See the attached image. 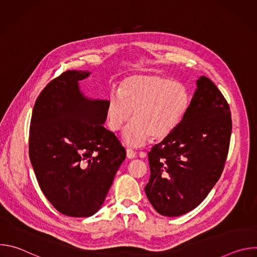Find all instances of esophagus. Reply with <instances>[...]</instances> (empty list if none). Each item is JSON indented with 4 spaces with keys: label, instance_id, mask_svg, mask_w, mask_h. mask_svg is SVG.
<instances>
[{
    "label": "esophagus",
    "instance_id": "esophagus-1",
    "mask_svg": "<svg viewBox=\"0 0 257 257\" xmlns=\"http://www.w3.org/2000/svg\"><path fill=\"white\" fill-rule=\"evenodd\" d=\"M127 158L128 159H135L136 158V152H134L132 149H127Z\"/></svg>",
    "mask_w": 257,
    "mask_h": 257
}]
</instances>
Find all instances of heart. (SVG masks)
Masks as SVG:
<instances>
[{
    "mask_svg": "<svg viewBox=\"0 0 257 257\" xmlns=\"http://www.w3.org/2000/svg\"><path fill=\"white\" fill-rule=\"evenodd\" d=\"M190 105L186 86L160 74H135L125 78L121 91L109 93L106 105L107 126L124 132L125 142L141 146L151 138L162 141L172 135L184 119Z\"/></svg>",
    "mask_w": 257,
    "mask_h": 257,
    "instance_id": "obj_1",
    "label": "heart"
}]
</instances>
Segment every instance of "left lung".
Instances as JSON below:
<instances>
[{
	"label": "left lung",
	"mask_w": 257,
	"mask_h": 257,
	"mask_svg": "<svg viewBox=\"0 0 257 257\" xmlns=\"http://www.w3.org/2000/svg\"><path fill=\"white\" fill-rule=\"evenodd\" d=\"M176 131L149 155L151 179L144 190L162 215L178 216L197 205L221 177L230 148V106L216 85L201 76Z\"/></svg>",
	"instance_id": "left-lung-1"
}]
</instances>
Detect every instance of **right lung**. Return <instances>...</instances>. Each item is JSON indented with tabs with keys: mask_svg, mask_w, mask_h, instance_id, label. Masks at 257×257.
<instances>
[{
	"mask_svg": "<svg viewBox=\"0 0 257 257\" xmlns=\"http://www.w3.org/2000/svg\"><path fill=\"white\" fill-rule=\"evenodd\" d=\"M88 72L68 70L36 98L29 128V158L39 185L61 213L90 216L101 206L126 158L102 124L107 100H90L78 81Z\"/></svg>",
	"mask_w": 257,
	"mask_h": 257,
	"instance_id": "obj_1",
	"label": "right lung"
}]
</instances>
